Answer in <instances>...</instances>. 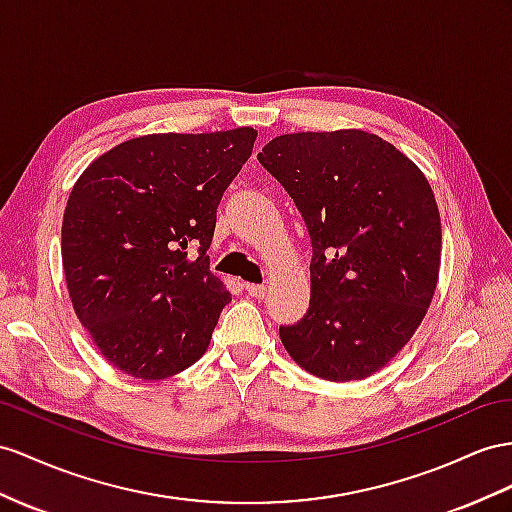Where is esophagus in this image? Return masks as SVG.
I'll list each match as a JSON object with an SVG mask.
<instances>
[{"mask_svg": "<svg viewBox=\"0 0 512 512\" xmlns=\"http://www.w3.org/2000/svg\"><path fill=\"white\" fill-rule=\"evenodd\" d=\"M248 296L253 298H264L266 296V287L264 285H257V283H244Z\"/></svg>", "mask_w": 512, "mask_h": 512, "instance_id": "1", "label": "esophagus"}]
</instances>
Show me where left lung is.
I'll return each instance as SVG.
<instances>
[{
  "label": "left lung",
  "mask_w": 512,
  "mask_h": 512,
  "mask_svg": "<svg viewBox=\"0 0 512 512\" xmlns=\"http://www.w3.org/2000/svg\"><path fill=\"white\" fill-rule=\"evenodd\" d=\"M257 160L294 199L313 246L309 309L279 329L285 350L324 381L372 376L413 337L437 287L441 218L428 179L361 129L277 136Z\"/></svg>",
  "instance_id": "left-lung-1"
}]
</instances>
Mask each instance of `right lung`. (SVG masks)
Returning <instances> with one entry per match:
<instances>
[{
    "mask_svg": "<svg viewBox=\"0 0 512 512\" xmlns=\"http://www.w3.org/2000/svg\"><path fill=\"white\" fill-rule=\"evenodd\" d=\"M255 138L253 127L131 138L75 181L62 218L64 279L75 316L116 370L162 381L205 355L231 300L205 253Z\"/></svg>",
    "mask_w": 512,
    "mask_h": 512,
    "instance_id": "1",
    "label": "right lung"
}]
</instances>
